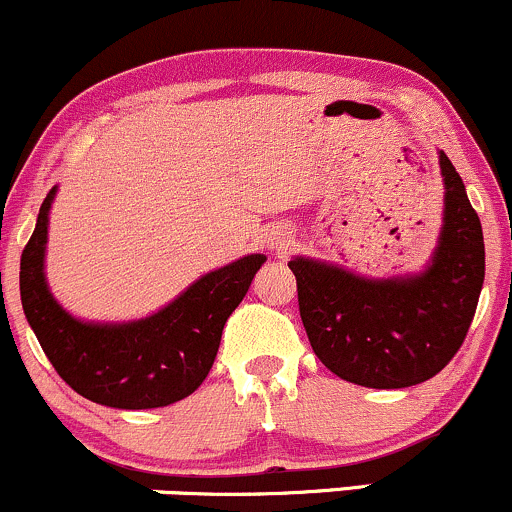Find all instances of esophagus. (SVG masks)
Returning a JSON list of instances; mask_svg holds the SVG:
<instances>
[{"mask_svg": "<svg viewBox=\"0 0 512 512\" xmlns=\"http://www.w3.org/2000/svg\"><path fill=\"white\" fill-rule=\"evenodd\" d=\"M289 243H291V235H289V230H284V228L272 230V233L267 235V245L272 247V250H282V247H286Z\"/></svg>", "mask_w": 512, "mask_h": 512, "instance_id": "1", "label": "esophagus"}]
</instances>
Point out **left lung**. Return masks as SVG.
I'll return each mask as SVG.
<instances>
[{
	"mask_svg": "<svg viewBox=\"0 0 512 512\" xmlns=\"http://www.w3.org/2000/svg\"><path fill=\"white\" fill-rule=\"evenodd\" d=\"M440 157L445 209L428 265L364 277L333 262L291 257L303 328L320 362L367 389L423 384L457 355L486 272L481 221L449 157Z\"/></svg>",
	"mask_w": 512,
	"mask_h": 512,
	"instance_id": "obj_1",
	"label": "left lung"
}]
</instances>
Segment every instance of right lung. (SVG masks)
<instances>
[{"label": "right lung", "instance_id": "right-lung-1", "mask_svg": "<svg viewBox=\"0 0 512 512\" xmlns=\"http://www.w3.org/2000/svg\"><path fill=\"white\" fill-rule=\"evenodd\" d=\"M50 189L21 255V306L67 384L99 406L121 411L162 408L194 393L211 372L223 325L250 289L265 255H245L189 284L160 311L138 320L97 323L72 316L46 277Z\"/></svg>", "mask_w": 512, "mask_h": 512}]
</instances>
